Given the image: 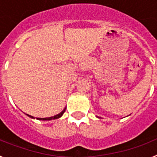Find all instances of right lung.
I'll list each match as a JSON object with an SVG mask.
<instances>
[{
  "mask_svg": "<svg viewBox=\"0 0 157 157\" xmlns=\"http://www.w3.org/2000/svg\"><path fill=\"white\" fill-rule=\"evenodd\" d=\"M65 110H66V108H65L64 109H63V111H62L60 113H59V114L56 115V116H52V117H48V118H36L37 120H56V119H58V118H60L62 116H63V114L64 113ZM27 116H29V117L30 118H33V119H34V117H33V116H30V115H27Z\"/></svg>",
  "mask_w": 157,
  "mask_h": 157,
  "instance_id": "1",
  "label": "right lung"
}]
</instances>
